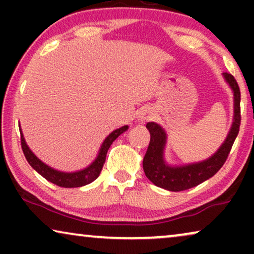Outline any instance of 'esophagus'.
I'll return each instance as SVG.
<instances>
[{"label": "esophagus", "mask_w": 254, "mask_h": 254, "mask_svg": "<svg viewBox=\"0 0 254 254\" xmlns=\"http://www.w3.org/2000/svg\"><path fill=\"white\" fill-rule=\"evenodd\" d=\"M155 117L154 114V111L151 109H148V107H145L142 111H140V113H138V120L141 121V123H145V121H149L151 120L152 118Z\"/></svg>", "instance_id": "34e87169"}]
</instances>
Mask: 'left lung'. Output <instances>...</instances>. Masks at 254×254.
Returning <instances> with one entry per match:
<instances>
[{
  "label": "left lung",
  "instance_id": "8db88e82",
  "mask_svg": "<svg viewBox=\"0 0 254 254\" xmlns=\"http://www.w3.org/2000/svg\"><path fill=\"white\" fill-rule=\"evenodd\" d=\"M223 77L234 92V121L227 138L206 161L180 166L169 165L164 159L165 130L156 123L147 124L145 127L150 133V143L143 158V170L147 178L156 186L172 192L192 189L211 178L227 161L241 126V91L234 76L223 72Z\"/></svg>",
  "mask_w": 254,
  "mask_h": 254
}]
</instances>
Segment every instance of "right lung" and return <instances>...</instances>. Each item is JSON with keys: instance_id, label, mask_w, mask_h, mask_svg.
<instances>
[{"instance_id": "right-lung-1", "label": "right lung", "mask_w": 254, "mask_h": 254, "mask_svg": "<svg viewBox=\"0 0 254 254\" xmlns=\"http://www.w3.org/2000/svg\"><path fill=\"white\" fill-rule=\"evenodd\" d=\"M128 129V126L120 127L119 129L113 130L109 136H107L105 140H104L102 147L99 149L98 156L89 166H86L85 169L79 170V171L76 172H62L58 171L47 164H45L44 162H41L39 158L37 157L36 155L31 151L29 145L26 144L25 138L23 136L22 129H20L19 125V131H20V143H22V149L24 155H25L26 161L29 162V164L32 166V168L36 170V171L39 173L40 176H43L45 179L48 180V182L55 184V185L60 187H65V189H72V187H81L84 185H88V184L92 183L93 180L98 178L100 175V171H102L104 163H105L106 159V154L111 144L113 143V141L116 138L126 131Z\"/></svg>"}]
</instances>
